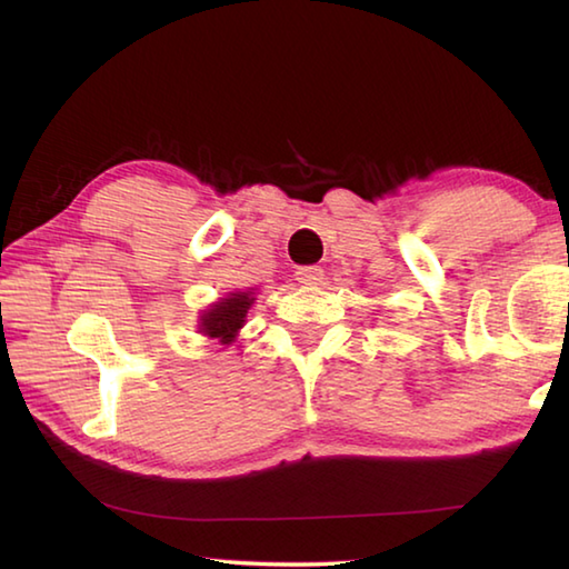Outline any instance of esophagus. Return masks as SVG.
Here are the masks:
<instances>
[{"label":"esophagus","instance_id":"esophagus-1","mask_svg":"<svg viewBox=\"0 0 569 569\" xmlns=\"http://www.w3.org/2000/svg\"><path fill=\"white\" fill-rule=\"evenodd\" d=\"M296 281L303 283V286H318L323 281V268L318 266H303L296 271Z\"/></svg>","mask_w":569,"mask_h":569}]
</instances>
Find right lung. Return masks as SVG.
I'll return each mask as SVG.
<instances>
[{
  "label": "right lung",
  "mask_w": 569,
  "mask_h": 569,
  "mask_svg": "<svg viewBox=\"0 0 569 569\" xmlns=\"http://www.w3.org/2000/svg\"><path fill=\"white\" fill-rule=\"evenodd\" d=\"M256 303L253 288L249 291H231L226 293L219 301L206 306L199 313V330L196 333L206 336L209 340H219L221 346H231L239 338L241 328L246 326V316H249L251 306Z\"/></svg>",
  "instance_id": "right-lung-1"
}]
</instances>
